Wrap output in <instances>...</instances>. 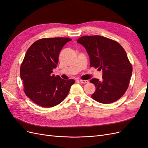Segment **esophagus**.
Returning <instances> with one entry per match:
<instances>
[{"label":"esophagus","instance_id":"34e87169","mask_svg":"<svg viewBox=\"0 0 148 148\" xmlns=\"http://www.w3.org/2000/svg\"><path fill=\"white\" fill-rule=\"evenodd\" d=\"M79 82H81L83 84H85V83H88L89 82L88 80H84V79H79Z\"/></svg>","mask_w":148,"mask_h":148}]
</instances>
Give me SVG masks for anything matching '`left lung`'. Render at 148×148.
<instances>
[{
	"mask_svg": "<svg viewBox=\"0 0 148 148\" xmlns=\"http://www.w3.org/2000/svg\"><path fill=\"white\" fill-rule=\"evenodd\" d=\"M90 58V66L103 71L102 79L93 78L96 91L91 97L102 104H110L123 96L129 86L132 65L120 44L104 36H84L77 39Z\"/></svg>",
	"mask_w": 148,
	"mask_h": 148,
	"instance_id": "1",
	"label": "left lung"
}]
</instances>
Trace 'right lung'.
<instances>
[{
	"instance_id": "add662e5",
	"label": "right lung",
	"mask_w": 148,
	"mask_h": 148,
	"mask_svg": "<svg viewBox=\"0 0 148 148\" xmlns=\"http://www.w3.org/2000/svg\"><path fill=\"white\" fill-rule=\"evenodd\" d=\"M68 38H42L35 41L26 52L20 66L24 92L35 104L42 107L59 104L68 95L75 80H64L52 75L59 55Z\"/></svg>"
}]
</instances>
